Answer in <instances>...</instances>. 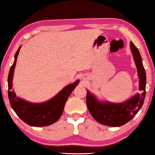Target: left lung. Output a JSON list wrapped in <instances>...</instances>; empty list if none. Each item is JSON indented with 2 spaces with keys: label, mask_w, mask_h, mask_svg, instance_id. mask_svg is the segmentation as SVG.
I'll return each mask as SVG.
<instances>
[{
  "label": "left lung",
  "mask_w": 155,
  "mask_h": 155,
  "mask_svg": "<svg viewBox=\"0 0 155 155\" xmlns=\"http://www.w3.org/2000/svg\"><path fill=\"white\" fill-rule=\"evenodd\" d=\"M139 78V90L141 94H137L130 100L121 104L101 103L95 97L87 91L86 104L92 116L100 123L110 127H120L126 124L137 115L143 104L145 97L146 74L137 47L132 41L130 43Z\"/></svg>",
  "instance_id": "left-lung-1"
}]
</instances>
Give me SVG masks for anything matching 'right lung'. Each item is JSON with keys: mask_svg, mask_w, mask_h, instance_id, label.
<instances>
[{"mask_svg": "<svg viewBox=\"0 0 155 155\" xmlns=\"http://www.w3.org/2000/svg\"><path fill=\"white\" fill-rule=\"evenodd\" d=\"M21 47L18 48L15 55V61L12 65L8 74V98L11 107L15 110L22 121L33 127H45L54 124L63 114L64 104L74 91L78 80L72 84L64 87L51 100L41 104H33L23 100L16 95L12 90V78L17 55Z\"/></svg>", "mask_w": 155, "mask_h": 155, "instance_id": "right-lung-1", "label": "right lung"}]
</instances>
